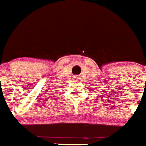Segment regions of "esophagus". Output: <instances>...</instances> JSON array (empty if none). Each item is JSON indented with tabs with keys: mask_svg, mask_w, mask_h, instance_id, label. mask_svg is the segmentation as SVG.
Wrapping results in <instances>:
<instances>
[{
	"mask_svg": "<svg viewBox=\"0 0 146 146\" xmlns=\"http://www.w3.org/2000/svg\"><path fill=\"white\" fill-rule=\"evenodd\" d=\"M75 79H77V78H75Z\"/></svg>",
	"mask_w": 146,
	"mask_h": 146,
	"instance_id": "1",
	"label": "esophagus"
}]
</instances>
